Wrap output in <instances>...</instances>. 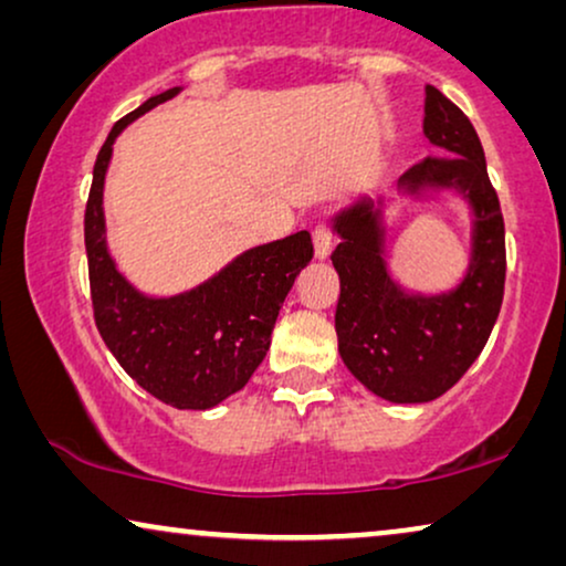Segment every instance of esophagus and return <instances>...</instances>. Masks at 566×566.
I'll use <instances>...</instances> for the list:
<instances>
[{
	"instance_id": "obj_1",
	"label": "esophagus",
	"mask_w": 566,
	"mask_h": 566,
	"mask_svg": "<svg viewBox=\"0 0 566 566\" xmlns=\"http://www.w3.org/2000/svg\"><path fill=\"white\" fill-rule=\"evenodd\" d=\"M312 239H314V258L316 260H327L329 252H332V234L327 227H316L312 231Z\"/></svg>"
}]
</instances>
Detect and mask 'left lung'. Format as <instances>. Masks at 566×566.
<instances>
[{
	"instance_id": "1",
	"label": "left lung",
	"mask_w": 566,
	"mask_h": 566,
	"mask_svg": "<svg viewBox=\"0 0 566 566\" xmlns=\"http://www.w3.org/2000/svg\"><path fill=\"white\" fill-rule=\"evenodd\" d=\"M422 130L440 157L401 175L409 203L459 196L471 216L469 262L448 291H407L391 275V200L363 196L332 219L339 244L332 265L339 275L337 347L347 370L394 405L438 399L484 350L505 291V223L482 142L443 92L424 87Z\"/></svg>"
}]
</instances>
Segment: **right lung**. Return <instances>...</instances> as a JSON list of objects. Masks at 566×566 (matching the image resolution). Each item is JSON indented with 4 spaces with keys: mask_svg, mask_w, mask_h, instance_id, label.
<instances>
[{
    "mask_svg": "<svg viewBox=\"0 0 566 566\" xmlns=\"http://www.w3.org/2000/svg\"><path fill=\"white\" fill-rule=\"evenodd\" d=\"M180 90L149 97L107 134L92 172L84 247L97 329L123 370L169 407L211 409L242 389L265 358L277 312L314 247L308 231L250 247L219 273L172 296L144 293L120 273L107 247L103 206L113 144L128 123Z\"/></svg>",
    "mask_w": 566,
    "mask_h": 566,
    "instance_id": "right-lung-1",
    "label": "right lung"
}]
</instances>
